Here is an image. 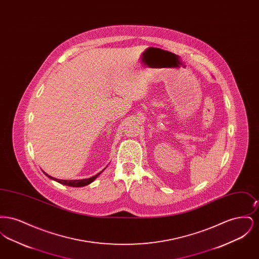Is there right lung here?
<instances>
[{"label":"right lung","mask_w":259,"mask_h":259,"mask_svg":"<svg viewBox=\"0 0 259 259\" xmlns=\"http://www.w3.org/2000/svg\"><path fill=\"white\" fill-rule=\"evenodd\" d=\"M103 172V171H102ZM99 172L97 174L96 176H94V177H92V178H89V179H84V180H74V181H65V180H58V179H54V178H52V177H50L49 176L48 174H46L50 179L51 180H54V181H56V182H58V183H60L62 185H68V186H73V187H80V186H85V185H89V184H91L97 177H98L99 175L101 174V172Z\"/></svg>","instance_id":"add662e5"}]
</instances>
